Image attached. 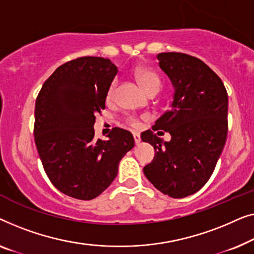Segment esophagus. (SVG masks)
Masks as SVG:
<instances>
[{"mask_svg": "<svg viewBox=\"0 0 254 254\" xmlns=\"http://www.w3.org/2000/svg\"><path fill=\"white\" fill-rule=\"evenodd\" d=\"M133 138H134L135 144H139V142H140V133H138V132H133Z\"/></svg>", "mask_w": 254, "mask_h": 254, "instance_id": "obj_1", "label": "esophagus"}]
</instances>
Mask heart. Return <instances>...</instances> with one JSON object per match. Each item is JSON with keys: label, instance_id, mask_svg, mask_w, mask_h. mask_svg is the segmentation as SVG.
<instances>
[{"label": "heart", "instance_id": "obj_1", "mask_svg": "<svg viewBox=\"0 0 254 254\" xmlns=\"http://www.w3.org/2000/svg\"><path fill=\"white\" fill-rule=\"evenodd\" d=\"M135 78H137L139 85H140L142 90H144L147 94L153 92V91H159L160 87H161V80L160 78L156 76L154 72L149 70H137L135 72ZM114 93H115V83L112 84V86L109 87L108 93H107V99L110 100L113 99ZM132 123L137 124L134 121H132Z\"/></svg>", "mask_w": 254, "mask_h": 254}]
</instances>
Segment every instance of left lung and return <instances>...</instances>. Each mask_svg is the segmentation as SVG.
Returning <instances> with one entry per match:
<instances>
[{"label": "left lung", "instance_id": "obj_1", "mask_svg": "<svg viewBox=\"0 0 254 254\" xmlns=\"http://www.w3.org/2000/svg\"><path fill=\"white\" fill-rule=\"evenodd\" d=\"M159 67L174 88L170 109L141 133L155 156L144 167L147 180L163 194L184 198L199 191L212 176L228 133V94L220 77L197 57L160 53ZM172 135L162 143L154 130ZM159 134V132H158Z\"/></svg>", "mask_w": 254, "mask_h": 254}]
</instances>
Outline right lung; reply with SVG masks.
Listing matches in <instances>:
<instances>
[{
	"label": "right lung",
	"mask_w": 254,
	"mask_h": 254,
	"mask_svg": "<svg viewBox=\"0 0 254 254\" xmlns=\"http://www.w3.org/2000/svg\"><path fill=\"white\" fill-rule=\"evenodd\" d=\"M117 73L108 59L86 56L57 67L35 101L34 139L44 169L62 193L79 200L101 194L134 146L131 132L115 127L94 139L95 114L106 107Z\"/></svg>",
	"instance_id": "1"
}]
</instances>
